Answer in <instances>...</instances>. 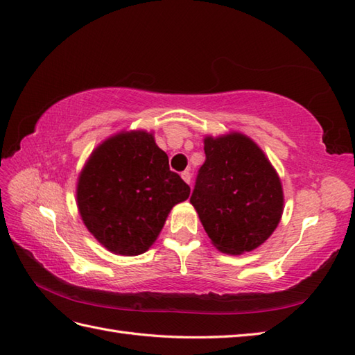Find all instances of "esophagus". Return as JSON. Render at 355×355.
I'll return each instance as SVG.
<instances>
[{
  "mask_svg": "<svg viewBox=\"0 0 355 355\" xmlns=\"http://www.w3.org/2000/svg\"><path fill=\"white\" fill-rule=\"evenodd\" d=\"M180 176H182V179L185 180L188 185L191 184V173L190 171H182V173H180Z\"/></svg>",
  "mask_w": 355,
  "mask_h": 355,
  "instance_id": "34e87169",
  "label": "esophagus"
}]
</instances>
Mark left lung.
I'll return each mask as SVG.
<instances>
[{
    "instance_id": "obj_1",
    "label": "left lung",
    "mask_w": 355,
    "mask_h": 355,
    "mask_svg": "<svg viewBox=\"0 0 355 355\" xmlns=\"http://www.w3.org/2000/svg\"><path fill=\"white\" fill-rule=\"evenodd\" d=\"M203 148L207 159L190 199L203 230L223 254L257 249L277 230L284 211L277 170L240 132L205 137Z\"/></svg>"
}]
</instances>
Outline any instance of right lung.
<instances>
[{
  "label": "right lung",
  "instance_id": "obj_1",
  "mask_svg": "<svg viewBox=\"0 0 355 355\" xmlns=\"http://www.w3.org/2000/svg\"><path fill=\"white\" fill-rule=\"evenodd\" d=\"M76 200L85 226L115 255L144 254L175 205L190 198L152 132L121 130L98 144L77 179Z\"/></svg>",
  "mask_w": 355,
  "mask_h": 355
}]
</instances>
